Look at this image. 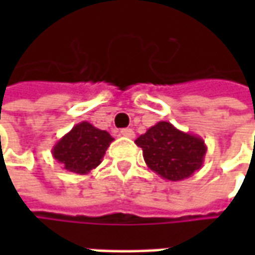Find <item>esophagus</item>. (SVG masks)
Masks as SVG:
<instances>
[{
  "label": "esophagus",
  "instance_id": "34e87169",
  "mask_svg": "<svg viewBox=\"0 0 255 255\" xmlns=\"http://www.w3.org/2000/svg\"><path fill=\"white\" fill-rule=\"evenodd\" d=\"M121 134L125 136V137H129V139H133V137H134V132H133L132 129H122V130H121Z\"/></svg>",
  "mask_w": 255,
  "mask_h": 255
}]
</instances>
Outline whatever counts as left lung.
<instances>
[{"label": "left lung", "instance_id": "8db88e82", "mask_svg": "<svg viewBox=\"0 0 255 255\" xmlns=\"http://www.w3.org/2000/svg\"><path fill=\"white\" fill-rule=\"evenodd\" d=\"M134 143L142 147L147 167L170 181L184 180L201 169L207 146L197 134L179 130L170 122H159Z\"/></svg>", "mask_w": 255, "mask_h": 255}]
</instances>
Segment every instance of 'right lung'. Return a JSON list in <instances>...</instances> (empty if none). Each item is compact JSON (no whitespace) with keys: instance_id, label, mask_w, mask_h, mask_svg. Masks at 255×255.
Listing matches in <instances>:
<instances>
[{"instance_id":"obj_1","label":"right lung","mask_w":255,"mask_h":255,"mask_svg":"<svg viewBox=\"0 0 255 255\" xmlns=\"http://www.w3.org/2000/svg\"><path fill=\"white\" fill-rule=\"evenodd\" d=\"M113 137L89 122L75 125L52 147V156L62 169L76 174H88L102 163Z\"/></svg>"}]
</instances>
